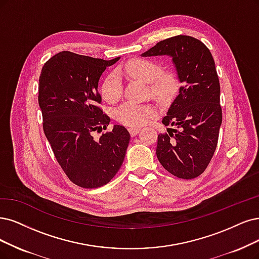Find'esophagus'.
<instances>
[{"instance_id": "1", "label": "esophagus", "mask_w": 259, "mask_h": 259, "mask_svg": "<svg viewBox=\"0 0 259 259\" xmlns=\"http://www.w3.org/2000/svg\"><path fill=\"white\" fill-rule=\"evenodd\" d=\"M128 130H129L130 135H131L132 137H135L136 135H138L139 131H140L141 129H140V128H136V127H131V128H128Z\"/></svg>"}]
</instances>
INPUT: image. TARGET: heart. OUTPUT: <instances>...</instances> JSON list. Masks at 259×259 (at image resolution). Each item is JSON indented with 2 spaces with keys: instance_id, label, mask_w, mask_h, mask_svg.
I'll return each mask as SVG.
<instances>
[{
  "instance_id": "1",
  "label": "heart",
  "mask_w": 259,
  "mask_h": 259,
  "mask_svg": "<svg viewBox=\"0 0 259 259\" xmlns=\"http://www.w3.org/2000/svg\"><path fill=\"white\" fill-rule=\"evenodd\" d=\"M122 72L131 78L142 80L149 85L151 97L164 102L170 99L179 89V81L173 71H162V66L148 59H132L124 63ZM102 97L109 101H117L122 94V86L119 76L112 72L101 84ZM117 121L126 126H142L156 116V110L152 105L136 102H124L114 112Z\"/></svg>"
}]
</instances>
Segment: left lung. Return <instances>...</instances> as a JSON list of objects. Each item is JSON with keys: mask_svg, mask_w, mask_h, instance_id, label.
Here are the masks:
<instances>
[{"mask_svg": "<svg viewBox=\"0 0 259 259\" xmlns=\"http://www.w3.org/2000/svg\"><path fill=\"white\" fill-rule=\"evenodd\" d=\"M173 57L181 88L162 122L169 128L158 136V160L171 175L193 179L204 173L215 151L222 108L213 57L194 37L178 35L159 41L142 56Z\"/></svg>", "mask_w": 259, "mask_h": 259, "instance_id": "1", "label": "left lung"}]
</instances>
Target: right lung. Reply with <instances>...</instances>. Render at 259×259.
I'll return each mask as SVG.
<instances>
[{
	"instance_id": "add662e5",
	"label": "right lung",
	"mask_w": 259,
	"mask_h": 259,
	"mask_svg": "<svg viewBox=\"0 0 259 259\" xmlns=\"http://www.w3.org/2000/svg\"><path fill=\"white\" fill-rule=\"evenodd\" d=\"M111 61L63 51L44 65L38 86L42 128L65 174L76 186L99 188L110 183L120 168L130 141L128 130L115 124L98 104V82Z\"/></svg>"
}]
</instances>
